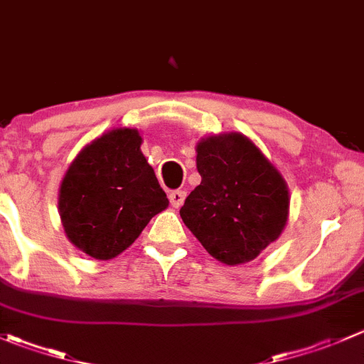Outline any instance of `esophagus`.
I'll return each instance as SVG.
<instances>
[{
    "label": "esophagus",
    "mask_w": 364,
    "mask_h": 364,
    "mask_svg": "<svg viewBox=\"0 0 364 364\" xmlns=\"http://www.w3.org/2000/svg\"><path fill=\"white\" fill-rule=\"evenodd\" d=\"M185 197H186L185 190H172V192L168 193V199H171L172 208L183 206V203H185Z\"/></svg>",
    "instance_id": "1"
}]
</instances>
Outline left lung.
Instances as JSON below:
<instances>
[{
	"instance_id": "1",
	"label": "left lung",
	"mask_w": 364,
	"mask_h": 364,
	"mask_svg": "<svg viewBox=\"0 0 364 364\" xmlns=\"http://www.w3.org/2000/svg\"><path fill=\"white\" fill-rule=\"evenodd\" d=\"M196 153L200 185L179 210L183 222L220 263L232 267L252 261L287 225V181L242 133L204 136Z\"/></svg>"
}]
</instances>
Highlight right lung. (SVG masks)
Listing matches in <instances>:
<instances>
[{
	"mask_svg": "<svg viewBox=\"0 0 364 364\" xmlns=\"http://www.w3.org/2000/svg\"><path fill=\"white\" fill-rule=\"evenodd\" d=\"M140 146L139 129H110L77 153L60 183L65 236L94 259L117 257L168 206Z\"/></svg>",
	"mask_w": 364,
	"mask_h": 364,
	"instance_id": "add662e5",
	"label": "right lung"
}]
</instances>
